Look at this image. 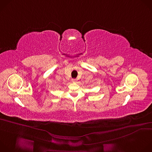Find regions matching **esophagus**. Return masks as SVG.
I'll list each match as a JSON object with an SVG mask.
<instances>
[{"instance_id":"esophagus-1","label":"esophagus","mask_w":152,"mask_h":152,"mask_svg":"<svg viewBox=\"0 0 152 152\" xmlns=\"http://www.w3.org/2000/svg\"><path fill=\"white\" fill-rule=\"evenodd\" d=\"M72 82H76L77 80V79H72Z\"/></svg>"}]
</instances>
